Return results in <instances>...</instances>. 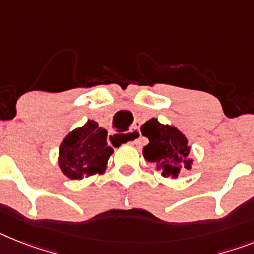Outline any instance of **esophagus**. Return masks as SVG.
<instances>
[{
  "label": "esophagus",
  "mask_w": 254,
  "mask_h": 254,
  "mask_svg": "<svg viewBox=\"0 0 254 254\" xmlns=\"http://www.w3.org/2000/svg\"><path fill=\"white\" fill-rule=\"evenodd\" d=\"M127 140H131V144H135V145H139L140 144V137H141V133H140L139 127H133L131 131L126 135Z\"/></svg>",
  "instance_id": "esophagus-1"
}]
</instances>
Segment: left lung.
I'll list each match as a JSON object with an SVG mask.
<instances>
[{"instance_id":"1","label":"left lung","mask_w":254,"mask_h":254,"mask_svg":"<svg viewBox=\"0 0 254 254\" xmlns=\"http://www.w3.org/2000/svg\"><path fill=\"white\" fill-rule=\"evenodd\" d=\"M141 133L149 139V144L142 148L144 158L161 170L163 177L177 178L180 167L190 169V146L182 132L152 118L141 126Z\"/></svg>"}]
</instances>
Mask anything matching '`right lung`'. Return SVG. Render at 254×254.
I'll use <instances>...</instances> for the list:
<instances>
[{
    "label": "right lung",
    "mask_w": 254,
    "mask_h": 254,
    "mask_svg": "<svg viewBox=\"0 0 254 254\" xmlns=\"http://www.w3.org/2000/svg\"><path fill=\"white\" fill-rule=\"evenodd\" d=\"M108 132L97 122L88 121L67 136L60 146V167L70 179H83L104 173L113 149L106 142Z\"/></svg>",
    "instance_id": "1"
}]
</instances>
